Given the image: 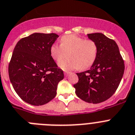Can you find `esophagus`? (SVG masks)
<instances>
[{
  "instance_id": "34e87169",
  "label": "esophagus",
  "mask_w": 135,
  "mask_h": 135,
  "mask_svg": "<svg viewBox=\"0 0 135 135\" xmlns=\"http://www.w3.org/2000/svg\"><path fill=\"white\" fill-rule=\"evenodd\" d=\"M64 74H65V76H68L70 74V72H65V73H64Z\"/></svg>"
}]
</instances>
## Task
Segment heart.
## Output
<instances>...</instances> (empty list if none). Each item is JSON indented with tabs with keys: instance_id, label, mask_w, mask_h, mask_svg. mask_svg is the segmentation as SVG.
Instances as JSON below:
<instances>
[{
	"instance_id": "1",
	"label": "heart",
	"mask_w": 135,
	"mask_h": 135,
	"mask_svg": "<svg viewBox=\"0 0 135 135\" xmlns=\"http://www.w3.org/2000/svg\"><path fill=\"white\" fill-rule=\"evenodd\" d=\"M50 50L52 57L56 61L65 58L69 52L70 59L59 63L60 68L65 72L90 68L98 55V46L95 41L74 34L62 37L61 45L53 44Z\"/></svg>"
}]
</instances>
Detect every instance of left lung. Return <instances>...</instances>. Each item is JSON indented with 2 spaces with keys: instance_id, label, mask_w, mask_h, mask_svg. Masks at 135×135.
<instances>
[{
  "instance_id": "obj_1",
  "label": "left lung",
  "mask_w": 135,
  "mask_h": 135,
  "mask_svg": "<svg viewBox=\"0 0 135 135\" xmlns=\"http://www.w3.org/2000/svg\"><path fill=\"white\" fill-rule=\"evenodd\" d=\"M98 46V55L90 69L76 73L79 82L74 85L76 94L89 103L107 100L114 94L124 72V63L114 40L101 33L87 34Z\"/></svg>"
}]
</instances>
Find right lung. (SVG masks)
<instances>
[{
  "instance_id": "add662e5",
  "label": "right lung",
  "mask_w": 135,
  "mask_h": 135,
  "mask_svg": "<svg viewBox=\"0 0 135 135\" xmlns=\"http://www.w3.org/2000/svg\"><path fill=\"white\" fill-rule=\"evenodd\" d=\"M58 35L35 33L18 41L9 65V76L14 90L25 102L44 105L56 95L64 78L63 70L50 55Z\"/></svg>"
}]
</instances>
